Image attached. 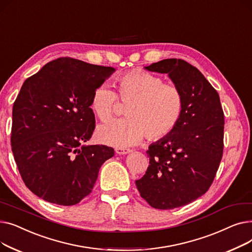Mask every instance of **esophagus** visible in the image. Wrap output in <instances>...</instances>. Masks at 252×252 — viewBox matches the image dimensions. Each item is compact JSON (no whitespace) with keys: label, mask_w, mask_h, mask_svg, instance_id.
Listing matches in <instances>:
<instances>
[{"label":"esophagus","mask_w":252,"mask_h":252,"mask_svg":"<svg viewBox=\"0 0 252 252\" xmlns=\"http://www.w3.org/2000/svg\"><path fill=\"white\" fill-rule=\"evenodd\" d=\"M115 152L118 154V155H125V154H128L131 152L130 149H126V148H116L115 149Z\"/></svg>","instance_id":"34e87169"}]
</instances>
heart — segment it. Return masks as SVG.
<instances>
[{"instance_id": "b5f03b06", "label": "heart", "mask_w": 252, "mask_h": 252, "mask_svg": "<svg viewBox=\"0 0 252 252\" xmlns=\"http://www.w3.org/2000/svg\"><path fill=\"white\" fill-rule=\"evenodd\" d=\"M118 98L128 104V118L113 121L99 126L97 139L104 144L124 148L140 143L168 137L178 126L184 113V96L173 84H164L160 76L144 70L129 71L116 81ZM117 104L115 92L106 84L93 92L90 106L102 122L108 121Z\"/></svg>"}]
</instances>
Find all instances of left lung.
I'll return each mask as SVG.
<instances>
[{"label":"left lung","mask_w":252,"mask_h":252,"mask_svg":"<svg viewBox=\"0 0 252 252\" xmlns=\"http://www.w3.org/2000/svg\"><path fill=\"white\" fill-rule=\"evenodd\" d=\"M144 68L166 73L184 96L178 126L150 145V164L136 181L141 197L152 207L174 209L196 200L213 184L222 156L223 112L218 92L188 62L164 59Z\"/></svg>","instance_id":"obj_1"}]
</instances>
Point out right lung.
<instances>
[{
	"label": "right lung",
	"instance_id": "obj_1",
	"mask_svg": "<svg viewBox=\"0 0 252 252\" xmlns=\"http://www.w3.org/2000/svg\"><path fill=\"white\" fill-rule=\"evenodd\" d=\"M114 71L63 57L23 83L13 105L11 146L24 184L37 197L58 205L78 203L114 155L105 145H83L95 128L93 92Z\"/></svg>",
	"mask_w": 252,
	"mask_h": 252
}]
</instances>
